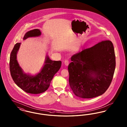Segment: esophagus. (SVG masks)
<instances>
[{"mask_svg": "<svg viewBox=\"0 0 127 127\" xmlns=\"http://www.w3.org/2000/svg\"><path fill=\"white\" fill-rule=\"evenodd\" d=\"M69 63V61L68 60H66V61H65V62H64V63H65V65H66V66H68V65Z\"/></svg>", "mask_w": 127, "mask_h": 127, "instance_id": "34e87169", "label": "esophagus"}]
</instances>
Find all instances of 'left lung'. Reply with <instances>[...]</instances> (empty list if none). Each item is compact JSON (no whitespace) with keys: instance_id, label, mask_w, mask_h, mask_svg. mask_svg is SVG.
<instances>
[{"instance_id":"8db88e82","label":"left lung","mask_w":127,"mask_h":127,"mask_svg":"<svg viewBox=\"0 0 127 127\" xmlns=\"http://www.w3.org/2000/svg\"><path fill=\"white\" fill-rule=\"evenodd\" d=\"M68 66L69 83L74 93L82 98L101 95L108 90L115 71L112 43L104 40L73 55Z\"/></svg>"}]
</instances>
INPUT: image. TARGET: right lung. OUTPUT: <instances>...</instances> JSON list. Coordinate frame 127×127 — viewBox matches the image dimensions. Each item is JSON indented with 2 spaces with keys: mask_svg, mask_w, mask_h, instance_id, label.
<instances>
[{
  "mask_svg": "<svg viewBox=\"0 0 127 127\" xmlns=\"http://www.w3.org/2000/svg\"><path fill=\"white\" fill-rule=\"evenodd\" d=\"M40 31L38 29L30 30L26 33L23 37L39 36ZM20 46L17 43L11 52L9 61V69L12 79L16 85L28 93L37 94L47 91L55 74L61 68V61H52L47 57L45 65L41 71L35 76L24 73L17 60V54Z\"/></svg>",
  "mask_w": 127,
  "mask_h": 127,
  "instance_id": "right-lung-1",
  "label": "right lung"
}]
</instances>
